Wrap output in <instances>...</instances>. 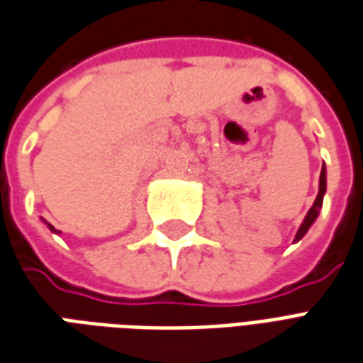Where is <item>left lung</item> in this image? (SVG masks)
<instances>
[{"label":"left lung","instance_id":"left-lung-1","mask_svg":"<svg viewBox=\"0 0 363 363\" xmlns=\"http://www.w3.org/2000/svg\"><path fill=\"white\" fill-rule=\"evenodd\" d=\"M325 192H327V171H325V163H323V167H321V174H319L318 198H315V202H313V206L310 208V211L306 213L304 221H302V225H300V229H298L296 236H294V242H298L300 238H304L306 233H308L311 225L315 223V219H318V216H319V209H321V206H323Z\"/></svg>","mask_w":363,"mask_h":363}]
</instances>
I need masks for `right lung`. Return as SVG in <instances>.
Returning <instances> with one entry per match:
<instances>
[{
  "label": "right lung",
  "mask_w": 363,
  "mask_h": 363,
  "mask_svg": "<svg viewBox=\"0 0 363 363\" xmlns=\"http://www.w3.org/2000/svg\"><path fill=\"white\" fill-rule=\"evenodd\" d=\"M42 221H44V219H42ZM44 223H45V225H48V229L52 230V233H57V235H59V230H55V229H53V227H52V225H50V223H48V221H44Z\"/></svg>",
  "instance_id": "right-lung-1"
}]
</instances>
